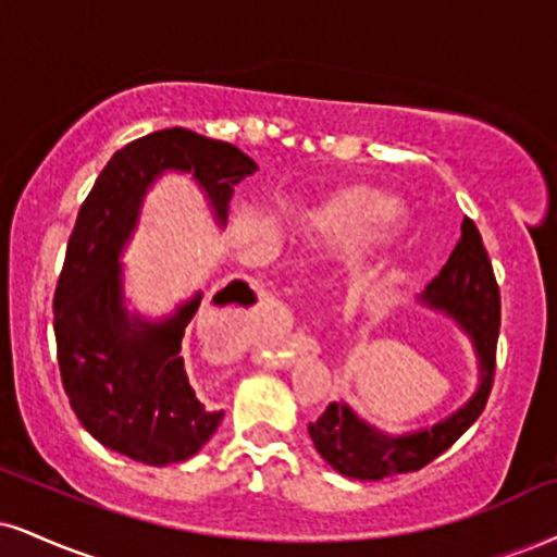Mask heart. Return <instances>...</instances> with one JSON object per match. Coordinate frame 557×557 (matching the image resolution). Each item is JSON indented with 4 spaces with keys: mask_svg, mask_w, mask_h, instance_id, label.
I'll return each mask as SVG.
<instances>
[{
    "mask_svg": "<svg viewBox=\"0 0 557 557\" xmlns=\"http://www.w3.org/2000/svg\"><path fill=\"white\" fill-rule=\"evenodd\" d=\"M400 222V203L380 194H363L343 206L341 214L331 222V232L341 245L367 247L393 235Z\"/></svg>",
    "mask_w": 557,
    "mask_h": 557,
    "instance_id": "obj_1",
    "label": "heart"
}]
</instances>
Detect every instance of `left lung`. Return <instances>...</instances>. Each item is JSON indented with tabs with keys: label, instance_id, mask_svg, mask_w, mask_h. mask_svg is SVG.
Listing matches in <instances>:
<instances>
[{
	"label": "left lung",
	"instance_id": "left-lung-1",
	"mask_svg": "<svg viewBox=\"0 0 557 557\" xmlns=\"http://www.w3.org/2000/svg\"><path fill=\"white\" fill-rule=\"evenodd\" d=\"M418 301L457 322L459 331L470 338L478 359L475 393L455 413L438 418L434 425L405 431V434H387L363 421L348 403H331L307 431L320 457L341 475L382 480L421 470L449 449L478 421L488 403L493 369H496L500 297L483 237L470 219L462 222V237L446 265L421 292Z\"/></svg>",
	"mask_w": 557,
	"mask_h": 557
}]
</instances>
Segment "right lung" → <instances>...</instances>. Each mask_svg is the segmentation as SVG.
I'll list each match as a JSON object with an SVG mask.
<instances>
[{
	"label": "right lung",
	"mask_w": 557,
	"mask_h": 557,
	"mask_svg": "<svg viewBox=\"0 0 557 557\" xmlns=\"http://www.w3.org/2000/svg\"><path fill=\"white\" fill-rule=\"evenodd\" d=\"M164 173L190 175L219 230L226 226L235 185L258 173L235 144L188 128L147 134L111 157L82 203L53 294V333L61 382L79 423L102 446L164 468L194 457L224 410H211L190 387L181 343L203 294L164 318L128 310L123 252L139 230L144 198ZM232 281L214 305H243Z\"/></svg>",
	"instance_id": "obj_1"
}]
</instances>
